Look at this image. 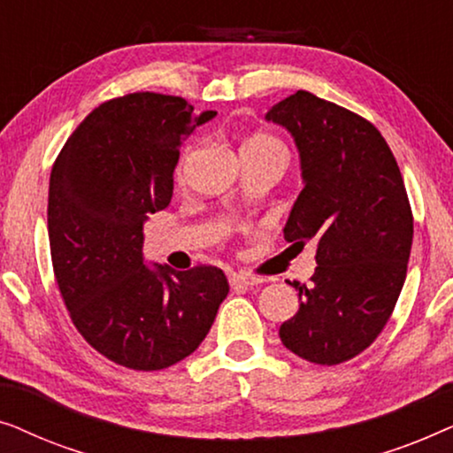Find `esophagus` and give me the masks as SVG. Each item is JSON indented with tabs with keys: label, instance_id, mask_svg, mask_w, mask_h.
<instances>
[{
	"label": "esophagus",
	"instance_id": "esophagus-1",
	"mask_svg": "<svg viewBox=\"0 0 453 453\" xmlns=\"http://www.w3.org/2000/svg\"><path fill=\"white\" fill-rule=\"evenodd\" d=\"M228 282H231V287H256V284H262L264 280L257 276H251V274H231L228 278Z\"/></svg>",
	"mask_w": 453,
	"mask_h": 453
}]
</instances>
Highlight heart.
Listing matches in <instances>:
<instances>
[{"instance_id":"heart-1","label":"heart","mask_w":453,"mask_h":453,"mask_svg":"<svg viewBox=\"0 0 453 453\" xmlns=\"http://www.w3.org/2000/svg\"><path fill=\"white\" fill-rule=\"evenodd\" d=\"M243 148H259V150H282V146L278 144L276 138H272L270 134H253L251 138L245 140ZM241 148V150H243ZM179 173H181V169H179Z\"/></svg>"}]
</instances>
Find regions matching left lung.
<instances>
[{"label":"left lung","mask_w":453,"mask_h":453,"mask_svg":"<svg viewBox=\"0 0 453 453\" xmlns=\"http://www.w3.org/2000/svg\"><path fill=\"white\" fill-rule=\"evenodd\" d=\"M265 119L293 135L301 160L303 191L284 239L318 245L311 284H290L301 305L278 334L309 363H344L380 336L404 287L412 247L404 181L375 126L311 92L296 90Z\"/></svg>","instance_id":"left-lung-1"}]
</instances>
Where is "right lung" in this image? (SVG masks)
Segmentation results:
<instances>
[{
    "label": "right lung",
    "mask_w": 453,
    "mask_h": 453,
    "mask_svg": "<svg viewBox=\"0 0 453 453\" xmlns=\"http://www.w3.org/2000/svg\"><path fill=\"white\" fill-rule=\"evenodd\" d=\"M179 96L134 92L80 123L49 179L47 228L58 287L92 349L135 371L189 357L228 295L225 272L144 259L148 214L169 206L183 140L214 119Z\"/></svg>",
    "instance_id": "1"
}]
</instances>
